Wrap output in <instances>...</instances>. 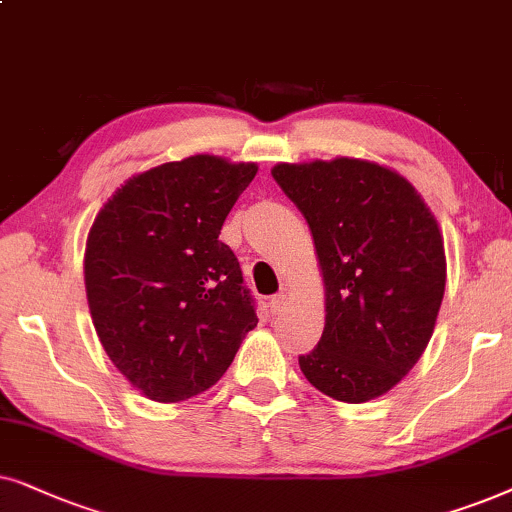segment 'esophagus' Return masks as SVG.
<instances>
[{"instance_id": "34e87169", "label": "esophagus", "mask_w": 512, "mask_h": 512, "mask_svg": "<svg viewBox=\"0 0 512 512\" xmlns=\"http://www.w3.org/2000/svg\"><path fill=\"white\" fill-rule=\"evenodd\" d=\"M269 306H271V313H281L285 306H288V295H285V292H278V295L269 299Z\"/></svg>"}]
</instances>
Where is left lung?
<instances>
[{
    "label": "left lung",
    "mask_w": 512,
    "mask_h": 512,
    "mask_svg": "<svg viewBox=\"0 0 512 512\" xmlns=\"http://www.w3.org/2000/svg\"><path fill=\"white\" fill-rule=\"evenodd\" d=\"M302 210L325 281V330L299 356L311 386L367 403L424 353L445 295L438 222L405 177L377 163L335 159L271 170Z\"/></svg>",
    "instance_id": "obj_1"
}]
</instances>
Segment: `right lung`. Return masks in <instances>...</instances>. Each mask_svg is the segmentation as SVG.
<instances>
[{"label":"right lung","instance_id":"right-lung-1","mask_svg":"<svg viewBox=\"0 0 512 512\" xmlns=\"http://www.w3.org/2000/svg\"><path fill=\"white\" fill-rule=\"evenodd\" d=\"M257 173L210 154L131 177L95 217L84 278L109 360L156 403L217 384L257 325L220 229Z\"/></svg>","mask_w":512,"mask_h":512}]
</instances>
